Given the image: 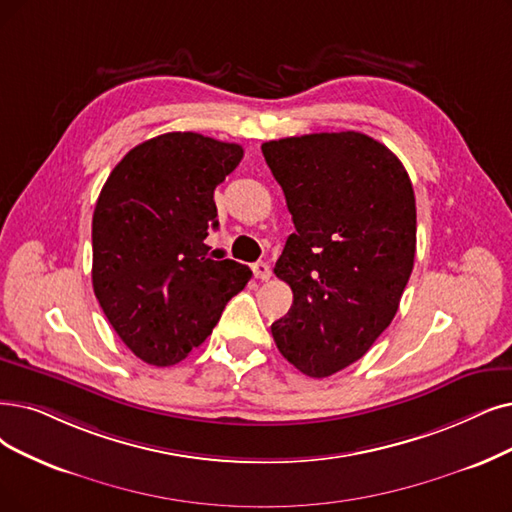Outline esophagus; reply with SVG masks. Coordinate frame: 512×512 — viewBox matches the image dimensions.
Segmentation results:
<instances>
[{
  "label": "esophagus",
  "mask_w": 512,
  "mask_h": 512,
  "mask_svg": "<svg viewBox=\"0 0 512 512\" xmlns=\"http://www.w3.org/2000/svg\"><path fill=\"white\" fill-rule=\"evenodd\" d=\"M252 271H254L256 279H262V281H269L271 279V267H269L267 262H254L252 264Z\"/></svg>",
  "instance_id": "obj_1"
}]
</instances>
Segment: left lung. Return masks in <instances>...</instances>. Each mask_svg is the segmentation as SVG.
Masks as SVG:
<instances>
[{"label": "left lung", "mask_w": 512, "mask_h": 512, "mask_svg": "<svg viewBox=\"0 0 512 512\" xmlns=\"http://www.w3.org/2000/svg\"><path fill=\"white\" fill-rule=\"evenodd\" d=\"M262 155L296 227L275 264L294 304L271 332L296 370L327 378L399 309L416 256L412 180L391 149L351 130L271 140Z\"/></svg>", "instance_id": "8db88e82"}]
</instances>
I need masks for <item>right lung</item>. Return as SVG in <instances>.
<instances>
[{
	"label": "right lung",
	"instance_id": "add662e5",
	"mask_svg": "<svg viewBox=\"0 0 512 512\" xmlns=\"http://www.w3.org/2000/svg\"><path fill=\"white\" fill-rule=\"evenodd\" d=\"M243 157L235 142L168 132L109 174L92 218V285L117 336L166 367L206 340L252 271L212 256L214 189Z\"/></svg>",
	"mask_w": 512,
	"mask_h": 512
}]
</instances>
